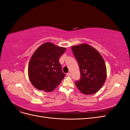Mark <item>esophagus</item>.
<instances>
[{
	"label": "esophagus",
	"mask_w": 130,
	"mask_h": 130,
	"mask_svg": "<svg viewBox=\"0 0 130 130\" xmlns=\"http://www.w3.org/2000/svg\"><path fill=\"white\" fill-rule=\"evenodd\" d=\"M67 75L68 76H69L70 75V73H68L67 74Z\"/></svg>",
	"instance_id": "34e87169"
}]
</instances>
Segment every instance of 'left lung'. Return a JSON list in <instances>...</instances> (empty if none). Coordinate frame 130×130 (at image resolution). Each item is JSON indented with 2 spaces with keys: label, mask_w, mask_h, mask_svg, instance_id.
I'll list each match as a JSON object with an SVG mask.
<instances>
[{
  "label": "left lung",
  "mask_w": 130,
  "mask_h": 130,
  "mask_svg": "<svg viewBox=\"0 0 130 130\" xmlns=\"http://www.w3.org/2000/svg\"><path fill=\"white\" fill-rule=\"evenodd\" d=\"M80 68V80L75 82L78 89L84 94L96 93L106 78V67L104 58L98 51L87 44L72 47Z\"/></svg>",
  "instance_id": "left-lung-1"
}]
</instances>
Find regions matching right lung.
Listing matches in <instances>:
<instances>
[{
    "mask_svg": "<svg viewBox=\"0 0 130 130\" xmlns=\"http://www.w3.org/2000/svg\"><path fill=\"white\" fill-rule=\"evenodd\" d=\"M66 48L50 42L42 44L31 57L28 75L31 84L41 90L48 92L56 88L66 74L62 72L59 58Z\"/></svg>",
    "mask_w": 130,
    "mask_h": 130,
    "instance_id": "add662e5",
    "label": "right lung"
}]
</instances>
